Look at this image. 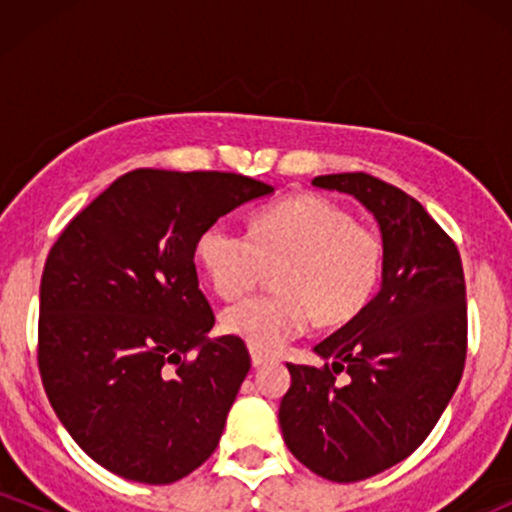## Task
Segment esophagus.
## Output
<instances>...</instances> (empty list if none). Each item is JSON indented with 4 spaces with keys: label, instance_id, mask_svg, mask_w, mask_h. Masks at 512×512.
<instances>
[{
    "label": "esophagus",
    "instance_id": "esophagus-1",
    "mask_svg": "<svg viewBox=\"0 0 512 512\" xmlns=\"http://www.w3.org/2000/svg\"><path fill=\"white\" fill-rule=\"evenodd\" d=\"M250 358H252V366H262V363L272 361V356L264 354V351H257V349H250Z\"/></svg>",
    "mask_w": 512,
    "mask_h": 512
}]
</instances>
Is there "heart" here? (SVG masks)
Listing matches in <instances>:
<instances>
[{"instance_id": "b5f03b06", "label": "heart", "mask_w": 512, "mask_h": 512, "mask_svg": "<svg viewBox=\"0 0 512 512\" xmlns=\"http://www.w3.org/2000/svg\"><path fill=\"white\" fill-rule=\"evenodd\" d=\"M195 255L211 291L236 301L278 264L276 293H260L223 313V330L257 351H276L317 320L342 325L375 296L383 276V238L349 209L322 195H296L262 207L250 233L214 221Z\"/></svg>"}]
</instances>
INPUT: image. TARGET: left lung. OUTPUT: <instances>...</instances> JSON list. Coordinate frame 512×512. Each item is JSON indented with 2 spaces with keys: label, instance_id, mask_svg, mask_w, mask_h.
I'll return each instance as SVG.
<instances>
[{
  "label": "left lung",
  "instance_id": "1",
  "mask_svg": "<svg viewBox=\"0 0 512 512\" xmlns=\"http://www.w3.org/2000/svg\"><path fill=\"white\" fill-rule=\"evenodd\" d=\"M378 219L383 286L315 346L325 366L289 363L279 424L298 462L349 484L385 472L424 443L460 385L467 358V289L460 252L433 216L368 173L317 175Z\"/></svg>",
  "mask_w": 512,
  "mask_h": 512
}]
</instances>
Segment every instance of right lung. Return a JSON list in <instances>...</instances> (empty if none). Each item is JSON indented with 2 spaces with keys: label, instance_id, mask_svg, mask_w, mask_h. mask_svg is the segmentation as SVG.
<instances>
[{
  "label": "right lung",
  "instance_id": "obj_1",
  "mask_svg": "<svg viewBox=\"0 0 512 512\" xmlns=\"http://www.w3.org/2000/svg\"><path fill=\"white\" fill-rule=\"evenodd\" d=\"M269 192L221 170H129L50 248L40 378L69 436L117 477L173 484L219 445L250 354L233 334L207 339L216 317L195 245L209 223Z\"/></svg>",
  "mask_w": 512,
  "mask_h": 512
}]
</instances>
